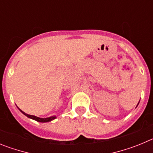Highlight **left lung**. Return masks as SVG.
Listing matches in <instances>:
<instances>
[{"label":"left lung","mask_w":153,"mask_h":153,"mask_svg":"<svg viewBox=\"0 0 153 153\" xmlns=\"http://www.w3.org/2000/svg\"><path fill=\"white\" fill-rule=\"evenodd\" d=\"M139 102H138V104H137V106H138V105H139Z\"/></svg>","instance_id":"8db88e82"}]
</instances>
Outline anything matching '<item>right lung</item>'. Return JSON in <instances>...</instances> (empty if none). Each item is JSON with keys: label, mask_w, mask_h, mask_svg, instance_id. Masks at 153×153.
I'll list each match as a JSON object with an SVG mask.
<instances>
[{"label": "right lung", "mask_w": 153, "mask_h": 153, "mask_svg": "<svg viewBox=\"0 0 153 153\" xmlns=\"http://www.w3.org/2000/svg\"><path fill=\"white\" fill-rule=\"evenodd\" d=\"M19 109V108H18ZM19 110L24 115H25L26 117H27L28 118L30 119H32L33 120H36L37 122H40V123H47V122H51L52 120H55L56 118V116H53V117H48V118H40V117H35V116H33V115H29V114H27V113H24V111H22L21 109H19Z\"/></svg>", "instance_id": "obj_1"}]
</instances>
